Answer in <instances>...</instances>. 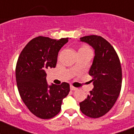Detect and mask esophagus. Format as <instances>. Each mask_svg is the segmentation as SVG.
I'll return each instance as SVG.
<instances>
[{
    "instance_id": "esophagus-1",
    "label": "esophagus",
    "mask_w": 134,
    "mask_h": 134,
    "mask_svg": "<svg viewBox=\"0 0 134 134\" xmlns=\"http://www.w3.org/2000/svg\"><path fill=\"white\" fill-rule=\"evenodd\" d=\"M70 88H71V90H73V91H75V90H76L78 89L77 88H76V87H74V86H70Z\"/></svg>"
}]
</instances>
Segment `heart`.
Returning <instances> with one entry per match:
<instances>
[{"label": "heart", "mask_w": 134, "mask_h": 134, "mask_svg": "<svg viewBox=\"0 0 134 134\" xmlns=\"http://www.w3.org/2000/svg\"><path fill=\"white\" fill-rule=\"evenodd\" d=\"M84 48H88L87 46H84Z\"/></svg>", "instance_id": "b5f03b06"}]
</instances>
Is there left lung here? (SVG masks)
I'll use <instances>...</instances> for the list:
<instances>
[{
	"label": "left lung",
	"instance_id": "left-lung-1",
	"mask_svg": "<svg viewBox=\"0 0 134 134\" xmlns=\"http://www.w3.org/2000/svg\"><path fill=\"white\" fill-rule=\"evenodd\" d=\"M80 39L95 50L93 63L89 71L93 88L87 98L80 103V109L87 116L96 119L111 110L120 94L122 86L120 62L112 45L103 37L89 35Z\"/></svg>",
	"mask_w": 134,
	"mask_h": 134
}]
</instances>
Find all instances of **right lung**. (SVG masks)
Listing matches in <instances>:
<instances>
[{
  "mask_svg": "<svg viewBox=\"0 0 134 134\" xmlns=\"http://www.w3.org/2000/svg\"><path fill=\"white\" fill-rule=\"evenodd\" d=\"M69 38L59 40L40 36L31 40L21 52L15 67L17 86L22 101L34 115L42 119L54 117L61 111L70 86L46 82V70L55 67L58 52Z\"/></svg>",
  "mask_w": 134,
  "mask_h": 134,
  "instance_id": "obj_1",
  "label": "right lung"
}]
</instances>
